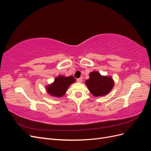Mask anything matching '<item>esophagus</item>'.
<instances>
[{
  "label": "esophagus",
  "instance_id": "esophagus-1",
  "mask_svg": "<svg viewBox=\"0 0 151 151\" xmlns=\"http://www.w3.org/2000/svg\"><path fill=\"white\" fill-rule=\"evenodd\" d=\"M82 81H83V79H82L81 77H80V78L77 79V83H82Z\"/></svg>",
  "mask_w": 151,
  "mask_h": 151
}]
</instances>
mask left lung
Returning a JSON list of instances; mask_svg holds the SVG:
<instances>
[{
  "instance_id": "1",
  "label": "left lung",
  "mask_w": 151,
  "mask_h": 151,
  "mask_svg": "<svg viewBox=\"0 0 151 151\" xmlns=\"http://www.w3.org/2000/svg\"><path fill=\"white\" fill-rule=\"evenodd\" d=\"M86 84L94 96H104L110 92L114 86V81L111 77L103 76L96 71L91 72L89 79L86 81Z\"/></svg>"
}]
</instances>
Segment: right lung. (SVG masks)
<instances>
[{
    "label": "right lung",
    "mask_w": 151,
    "mask_h": 151,
    "mask_svg": "<svg viewBox=\"0 0 151 151\" xmlns=\"http://www.w3.org/2000/svg\"><path fill=\"white\" fill-rule=\"evenodd\" d=\"M75 81L76 79L72 76L69 77L59 76L52 84L47 86V92L53 96L61 97L65 94L68 86Z\"/></svg>",
    "instance_id": "add662e5"
}]
</instances>
